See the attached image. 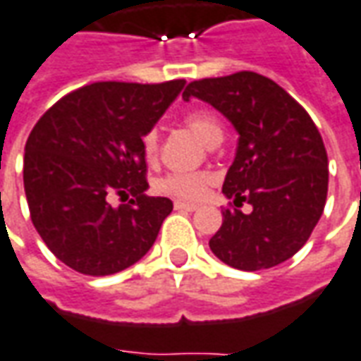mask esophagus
Instances as JSON below:
<instances>
[{"mask_svg": "<svg viewBox=\"0 0 361 361\" xmlns=\"http://www.w3.org/2000/svg\"><path fill=\"white\" fill-rule=\"evenodd\" d=\"M198 206L190 204V202H180V200H176L175 202V210H185V212H195Z\"/></svg>", "mask_w": 361, "mask_h": 361, "instance_id": "esophagus-1", "label": "esophagus"}]
</instances>
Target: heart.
Instances as JSON below:
<instances>
[{"mask_svg":"<svg viewBox=\"0 0 361 361\" xmlns=\"http://www.w3.org/2000/svg\"><path fill=\"white\" fill-rule=\"evenodd\" d=\"M185 126L196 137L202 139L206 145H212L216 141H222L224 129L220 119L208 109H192L185 116ZM143 155L149 163H153L159 155V133L155 129L147 131L141 139ZM210 185L208 173H173L157 180V190L161 195L173 196L178 200H200L204 196L206 188Z\"/></svg>","mask_w":361,"mask_h":361,"instance_id":"heart-1","label":"heart"}]
</instances>
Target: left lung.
I'll return each mask as SVG.
<instances>
[{
  "label": "left lung",
  "instance_id": "1",
  "mask_svg": "<svg viewBox=\"0 0 361 361\" xmlns=\"http://www.w3.org/2000/svg\"><path fill=\"white\" fill-rule=\"evenodd\" d=\"M208 102L232 121L238 149L222 192L252 204L243 214L226 208L210 250L242 271L275 267L307 243L322 216L328 192V157L307 109L279 84L257 72L195 80L183 92Z\"/></svg>",
  "mask_w": 361,
  "mask_h": 361
}]
</instances>
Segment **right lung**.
Here are the masks:
<instances>
[{
    "mask_svg": "<svg viewBox=\"0 0 361 361\" xmlns=\"http://www.w3.org/2000/svg\"><path fill=\"white\" fill-rule=\"evenodd\" d=\"M185 80L94 82L56 102L25 143L23 185L35 230L71 269L102 277L137 263L173 210L147 196L141 147ZM132 196L128 205L109 196Z\"/></svg>",
    "mask_w": 361,
    "mask_h": 361,
    "instance_id": "add662e5",
    "label": "right lung"
}]
</instances>
